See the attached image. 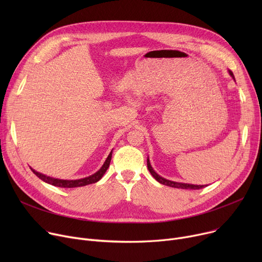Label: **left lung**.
<instances>
[{
  "instance_id": "1",
  "label": "left lung",
  "mask_w": 262,
  "mask_h": 262,
  "mask_svg": "<svg viewBox=\"0 0 262 262\" xmlns=\"http://www.w3.org/2000/svg\"><path fill=\"white\" fill-rule=\"evenodd\" d=\"M229 74L231 75V77L235 79V76H233L232 72L229 71ZM147 169L149 171V173L153 175V177L155 178V180L162 184V185H166V186H169V187H172V188H178V189H187V190H199V189H202L204 187H206L207 185H192V184H185V183H177V182H173V181H169V180H166V178L161 177L160 175H158L152 168V166H150L149 163V159L147 158Z\"/></svg>"
}]
</instances>
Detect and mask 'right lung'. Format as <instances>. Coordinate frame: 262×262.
I'll return each instance as SVG.
<instances>
[{
	"label": "right lung",
	"instance_id": "1",
	"mask_svg": "<svg viewBox=\"0 0 262 262\" xmlns=\"http://www.w3.org/2000/svg\"><path fill=\"white\" fill-rule=\"evenodd\" d=\"M112 155H113V150L109 153L108 157L106 158L104 164L102 166V168L95 172L94 174L85 177V178H80V180H74V181H66V180H58V178H53L47 175L41 174L37 171H35L34 169L31 168V170L34 172V174H36V176H38L41 181H43L52 186H56V187H60V188H75V187H82V186H87L90 184H94L96 182H99L101 178L103 177V175L105 174V172L107 171V169L109 168V163L110 160H112Z\"/></svg>",
	"mask_w": 262,
	"mask_h": 262
}]
</instances>
